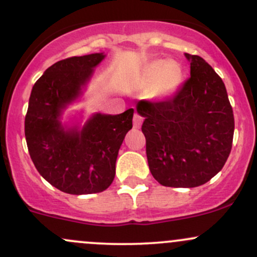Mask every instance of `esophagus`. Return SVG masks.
Returning a JSON list of instances; mask_svg holds the SVG:
<instances>
[{"label": "esophagus", "mask_w": 257, "mask_h": 257, "mask_svg": "<svg viewBox=\"0 0 257 257\" xmlns=\"http://www.w3.org/2000/svg\"><path fill=\"white\" fill-rule=\"evenodd\" d=\"M141 123H143V117H141L139 113H135L134 114V126L135 128H140Z\"/></svg>", "instance_id": "1"}]
</instances>
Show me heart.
Segmentation results:
<instances>
[{
  "label": "heart",
  "mask_w": 257,
  "mask_h": 257,
  "mask_svg": "<svg viewBox=\"0 0 257 257\" xmlns=\"http://www.w3.org/2000/svg\"><path fill=\"white\" fill-rule=\"evenodd\" d=\"M182 71L174 61L153 60L141 70L134 78V85L139 89H149L155 99H167L179 89Z\"/></svg>",
  "instance_id": "1"
}]
</instances>
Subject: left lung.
<instances>
[{
  "label": "left lung",
  "instance_id": "left-lung-1",
  "mask_svg": "<svg viewBox=\"0 0 257 257\" xmlns=\"http://www.w3.org/2000/svg\"><path fill=\"white\" fill-rule=\"evenodd\" d=\"M191 77L173 98L139 101L144 117L150 172L161 185H204L225 166L232 149L234 117L225 83L198 55L185 53Z\"/></svg>",
  "mask_w": 257,
  "mask_h": 257
}]
</instances>
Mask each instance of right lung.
I'll return each instance as SVG.
<instances>
[{"mask_svg":"<svg viewBox=\"0 0 257 257\" xmlns=\"http://www.w3.org/2000/svg\"><path fill=\"white\" fill-rule=\"evenodd\" d=\"M104 53L58 61L32 87L25 117V138L35 167L52 186L69 194L105 191L116 174V161L134 110L119 114L82 111L64 120L70 106L83 98Z\"/></svg>","mask_w":257,"mask_h":257,"instance_id":"1","label":"right lung"}]
</instances>
